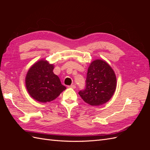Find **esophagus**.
<instances>
[{"label": "esophagus", "instance_id": "obj_1", "mask_svg": "<svg viewBox=\"0 0 150 150\" xmlns=\"http://www.w3.org/2000/svg\"><path fill=\"white\" fill-rule=\"evenodd\" d=\"M68 88H73V89H75L76 88V86L72 84V85H71V86H68Z\"/></svg>", "mask_w": 150, "mask_h": 150}]
</instances>
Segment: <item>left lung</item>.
I'll return each mask as SVG.
<instances>
[{
  "label": "left lung",
  "instance_id": "1",
  "mask_svg": "<svg viewBox=\"0 0 150 150\" xmlns=\"http://www.w3.org/2000/svg\"><path fill=\"white\" fill-rule=\"evenodd\" d=\"M116 88L114 71L106 62L93 61L88 68L85 88L79 94L84 101L91 106H99L108 101Z\"/></svg>",
  "mask_w": 150,
  "mask_h": 150
}]
</instances>
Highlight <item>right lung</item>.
I'll use <instances>...</instances> for the list:
<instances>
[{"label":"right lung","mask_w":150,"mask_h":150,"mask_svg":"<svg viewBox=\"0 0 150 150\" xmlns=\"http://www.w3.org/2000/svg\"><path fill=\"white\" fill-rule=\"evenodd\" d=\"M53 69V64L40 60L28 71L25 78L26 88L30 96L36 101H52L66 89L59 77L54 74Z\"/></svg>","instance_id":"add662e5"}]
</instances>
